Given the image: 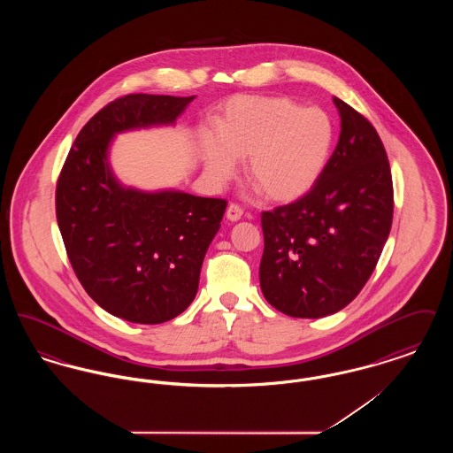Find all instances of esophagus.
I'll use <instances>...</instances> for the list:
<instances>
[{
	"instance_id": "34e87169",
	"label": "esophagus",
	"mask_w": 453,
	"mask_h": 453,
	"mask_svg": "<svg viewBox=\"0 0 453 453\" xmlns=\"http://www.w3.org/2000/svg\"><path fill=\"white\" fill-rule=\"evenodd\" d=\"M226 217H227V220H231V222H237V220L242 217V209H241L237 203H231V205L227 207V211H226Z\"/></svg>"
}]
</instances>
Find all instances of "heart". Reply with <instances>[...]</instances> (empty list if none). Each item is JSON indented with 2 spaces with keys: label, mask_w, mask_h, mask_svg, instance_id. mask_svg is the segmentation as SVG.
<instances>
[{
  "label": "heart",
  "mask_w": 453,
  "mask_h": 453,
  "mask_svg": "<svg viewBox=\"0 0 453 453\" xmlns=\"http://www.w3.org/2000/svg\"><path fill=\"white\" fill-rule=\"evenodd\" d=\"M217 137L202 132L203 168L216 185L246 161L248 181L270 202L288 203L321 180L334 146V124L321 108L287 96H234L216 115Z\"/></svg>",
  "instance_id": "obj_1"
}]
</instances>
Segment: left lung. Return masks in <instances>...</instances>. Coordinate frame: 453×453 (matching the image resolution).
<instances>
[{"mask_svg":"<svg viewBox=\"0 0 453 453\" xmlns=\"http://www.w3.org/2000/svg\"><path fill=\"white\" fill-rule=\"evenodd\" d=\"M338 146L316 187L261 214L265 299L292 318H324L353 301L388 241L394 190L384 144L362 113L333 98Z\"/></svg>","mask_w":453,"mask_h":453,"instance_id":"8db88e82","label":"left lung"}]
</instances>
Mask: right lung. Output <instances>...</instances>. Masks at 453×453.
Listing matches in <instances>:
<instances>
[{
  "instance_id": "1",
  "label": "right lung",
  "mask_w": 453,
  "mask_h": 453,
  "mask_svg": "<svg viewBox=\"0 0 453 453\" xmlns=\"http://www.w3.org/2000/svg\"><path fill=\"white\" fill-rule=\"evenodd\" d=\"M194 98L132 93L113 100L78 134L58 180L56 216L78 280L130 323H165L192 303L227 202L127 188L110 170L108 148L115 134L173 126Z\"/></svg>"
}]
</instances>
